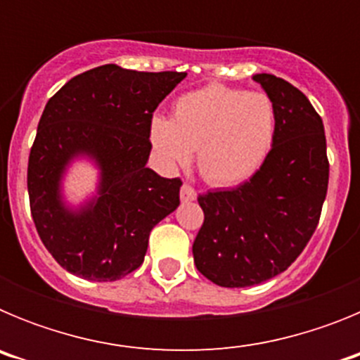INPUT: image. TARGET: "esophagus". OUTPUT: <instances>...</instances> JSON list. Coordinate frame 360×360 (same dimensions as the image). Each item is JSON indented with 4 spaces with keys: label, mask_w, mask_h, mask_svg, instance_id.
Wrapping results in <instances>:
<instances>
[{
    "label": "esophagus",
    "mask_w": 360,
    "mask_h": 360,
    "mask_svg": "<svg viewBox=\"0 0 360 360\" xmlns=\"http://www.w3.org/2000/svg\"><path fill=\"white\" fill-rule=\"evenodd\" d=\"M180 200L184 203L187 202H195L196 200V191L189 186V184H184L182 189H180Z\"/></svg>",
    "instance_id": "esophagus-1"
}]
</instances>
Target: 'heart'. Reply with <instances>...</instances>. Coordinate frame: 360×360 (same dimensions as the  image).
Wrapping results in <instances>:
<instances>
[{
	"instance_id": "b5f03b06",
	"label": "heart",
	"mask_w": 360,
	"mask_h": 360,
	"mask_svg": "<svg viewBox=\"0 0 360 360\" xmlns=\"http://www.w3.org/2000/svg\"><path fill=\"white\" fill-rule=\"evenodd\" d=\"M276 106L262 91L209 84L182 95L173 120L155 117L149 141L169 167L186 165L198 149V171L209 184L238 186L257 173L274 146Z\"/></svg>"
}]
</instances>
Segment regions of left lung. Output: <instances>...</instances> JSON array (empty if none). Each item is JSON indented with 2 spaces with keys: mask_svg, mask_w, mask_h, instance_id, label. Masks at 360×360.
I'll return each instance as SVG.
<instances>
[{
  "mask_svg": "<svg viewBox=\"0 0 360 360\" xmlns=\"http://www.w3.org/2000/svg\"><path fill=\"white\" fill-rule=\"evenodd\" d=\"M276 106V136L256 174L229 191L200 195L196 269L227 288L259 285L303 252L328 191L324 126L307 95L270 73L252 75Z\"/></svg>",
  "mask_w": 360,
  "mask_h": 360,
  "instance_id": "obj_1",
  "label": "left lung"
}]
</instances>
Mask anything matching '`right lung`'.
<instances>
[{"mask_svg":"<svg viewBox=\"0 0 360 360\" xmlns=\"http://www.w3.org/2000/svg\"><path fill=\"white\" fill-rule=\"evenodd\" d=\"M187 73L104 65L75 75L44 106L28 157V198L41 241L63 269L117 281L142 265L149 232L180 205V178L149 169L153 111ZM99 169L96 195L70 206L62 178L75 160Z\"/></svg>","mask_w":360,"mask_h":360,"instance_id":"1","label":"right lung"}]
</instances>
